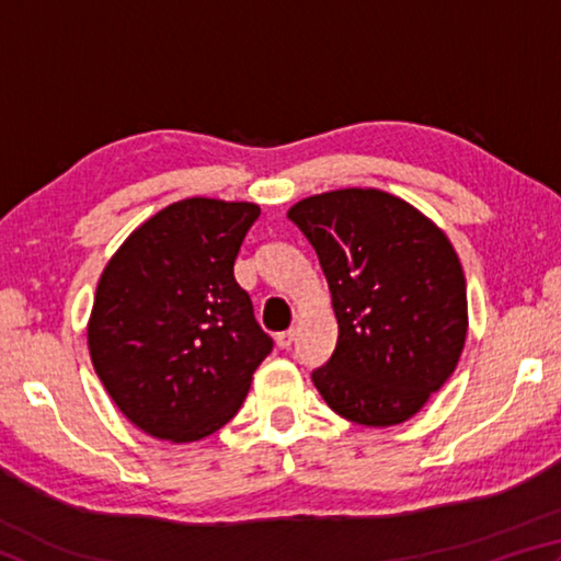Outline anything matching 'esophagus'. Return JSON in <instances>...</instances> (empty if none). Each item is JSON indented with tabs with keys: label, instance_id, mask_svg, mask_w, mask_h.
Segmentation results:
<instances>
[{
	"label": "esophagus",
	"instance_id": "obj_1",
	"mask_svg": "<svg viewBox=\"0 0 561 561\" xmlns=\"http://www.w3.org/2000/svg\"><path fill=\"white\" fill-rule=\"evenodd\" d=\"M294 339H297V329H287V331H282V334H277V346L279 348H289L291 344H294Z\"/></svg>",
	"mask_w": 561,
	"mask_h": 561
}]
</instances>
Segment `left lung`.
I'll return each instance as SVG.
<instances>
[{"instance_id": "1", "label": "left lung", "mask_w": 561, "mask_h": 561, "mask_svg": "<svg viewBox=\"0 0 561 561\" xmlns=\"http://www.w3.org/2000/svg\"><path fill=\"white\" fill-rule=\"evenodd\" d=\"M289 220L314 247L339 339L311 374L331 411L368 428L413 417L458 366L468 291L458 252L411 203L376 187L304 197Z\"/></svg>"}]
</instances>
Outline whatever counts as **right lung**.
<instances>
[{"mask_svg":"<svg viewBox=\"0 0 561 561\" xmlns=\"http://www.w3.org/2000/svg\"><path fill=\"white\" fill-rule=\"evenodd\" d=\"M260 205L187 197L136 227L103 270L89 319L93 368L128 421L193 443L240 411L274 346L234 282Z\"/></svg>","mask_w":561,"mask_h":561,"instance_id":"obj_1","label":"right lung"}]
</instances>
